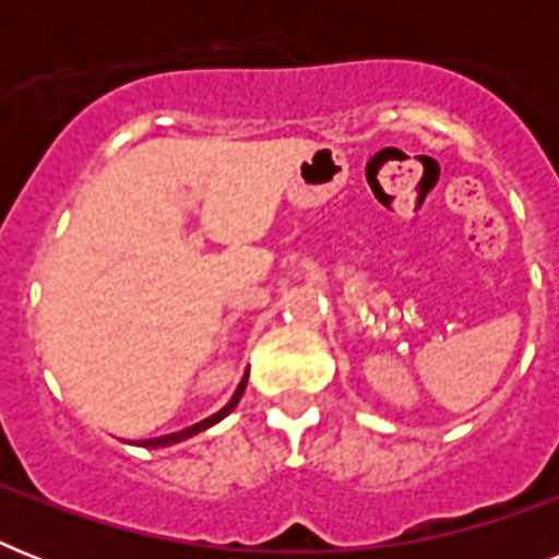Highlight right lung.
Listing matches in <instances>:
<instances>
[{
  "instance_id": "add662e5",
  "label": "right lung",
  "mask_w": 559,
  "mask_h": 559,
  "mask_svg": "<svg viewBox=\"0 0 559 559\" xmlns=\"http://www.w3.org/2000/svg\"><path fill=\"white\" fill-rule=\"evenodd\" d=\"M246 377H249V373H246ZM246 377H243V382H240V385H237L235 397L228 400L226 406L219 408L217 415L205 417V420H200V424L188 426V429H182V432H170V435H162V438H147V441H142V447H170V443H179V441H186V438H191V435H197V432H202V429H209V426L219 424V420H223V417H226L228 412H231V408L237 406V400H240V394H243V389H246Z\"/></svg>"
}]
</instances>
